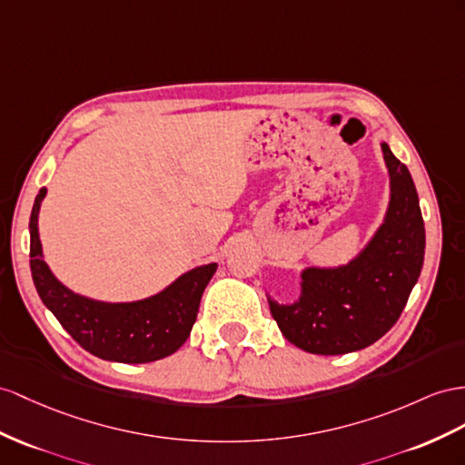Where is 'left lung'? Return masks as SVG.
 I'll return each instance as SVG.
<instances>
[{
	"instance_id": "1",
	"label": "left lung",
	"mask_w": 465,
	"mask_h": 465,
	"mask_svg": "<svg viewBox=\"0 0 465 465\" xmlns=\"http://www.w3.org/2000/svg\"><path fill=\"white\" fill-rule=\"evenodd\" d=\"M381 151L391 174V202L373 240L340 269H306L299 302L269 301L282 336L318 355L371 346L395 326L424 261V220L412 176L387 143Z\"/></svg>"
}]
</instances>
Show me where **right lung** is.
<instances>
[{"instance_id":"1","label":"right lung","mask_w":465,"mask_h":465,"mask_svg":"<svg viewBox=\"0 0 465 465\" xmlns=\"http://www.w3.org/2000/svg\"><path fill=\"white\" fill-rule=\"evenodd\" d=\"M45 194L41 188L29 220L31 275L43 304L76 343L100 360L149 363L174 353L190 336L202 292L218 265L188 271L163 292L137 302L110 304L74 294L54 279L43 261L37 218Z\"/></svg>"}]
</instances>
